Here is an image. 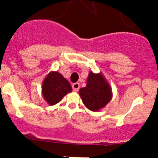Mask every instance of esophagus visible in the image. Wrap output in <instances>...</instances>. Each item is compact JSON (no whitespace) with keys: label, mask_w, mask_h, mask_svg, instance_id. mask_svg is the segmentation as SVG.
<instances>
[{"label":"esophagus","mask_w":158,"mask_h":158,"mask_svg":"<svg viewBox=\"0 0 158 158\" xmlns=\"http://www.w3.org/2000/svg\"><path fill=\"white\" fill-rule=\"evenodd\" d=\"M79 83H73V85H72V88H73V90L74 92H77L78 90H79Z\"/></svg>","instance_id":"esophagus-1"}]
</instances>
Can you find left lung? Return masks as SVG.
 <instances>
[{"instance_id":"1","label":"left lung","mask_w":158,"mask_h":158,"mask_svg":"<svg viewBox=\"0 0 158 158\" xmlns=\"http://www.w3.org/2000/svg\"><path fill=\"white\" fill-rule=\"evenodd\" d=\"M84 105L92 111H98L110 102L112 91L110 85L102 73L90 72L85 88L79 90Z\"/></svg>"}]
</instances>
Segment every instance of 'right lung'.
I'll return each instance as SVG.
<instances>
[{
  "label": "right lung",
  "mask_w": 158,
  "mask_h": 158,
  "mask_svg": "<svg viewBox=\"0 0 158 158\" xmlns=\"http://www.w3.org/2000/svg\"><path fill=\"white\" fill-rule=\"evenodd\" d=\"M71 90L72 87L69 81L58 72H50L42 83V96L50 106L60 102Z\"/></svg>",
  "instance_id": "add662e5"
}]
</instances>
